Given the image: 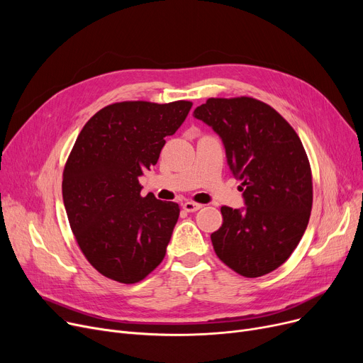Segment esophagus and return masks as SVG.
Masks as SVG:
<instances>
[{
  "label": "esophagus",
  "mask_w": 363,
  "mask_h": 363,
  "mask_svg": "<svg viewBox=\"0 0 363 363\" xmlns=\"http://www.w3.org/2000/svg\"><path fill=\"white\" fill-rule=\"evenodd\" d=\"M182 208L188 213H193V212H197L199 208H201V204H197V203H193V201H185L182 204Z\"/></svg>",
  "instance_id": "obj_1"
}]
</instances>
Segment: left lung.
Here are the masks:
<instances>
[{
	"instance_id": "8db88e82",
	"label": "left lung",
	"mask_w": 363,
	"mask_h": 363,
	"mask_svg": "<svg viewBox=\"0 0 363 363\" xmlns=\"http://www.w3.org/2000/svg\"><path fill=\"white\" fill-rule=\"evenodd\" d=\"M193 116L218 133L242 182L245 206H223V223L211 237L218 257L247 278L275 271L300 242L312 211L311 164L298 135L250 97L208 99Z\"/></svg>"
}]
</instances>
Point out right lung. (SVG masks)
I'll return each mask as SVG.
<instances>
[{"mask_svg":"<svg viewBox=\"0 0 363 363\" xmlns=\"http://www.w3.org/2000/svg\"><path fill=\"white\" fill-rule=\"evenodd\" d=\"M193 103L125 101L86 122L63 172L69 223L88 262L123 284L144 279L166 255L179 206L141 197L138 178L159 160L164 138L184 123Z\"/></svg>","mask_w":363,"mask_h":363,"instance_id":"obj_1","label":"right lung"}]
</instances>
